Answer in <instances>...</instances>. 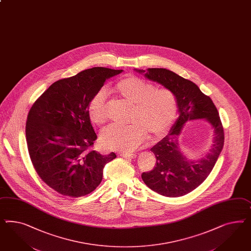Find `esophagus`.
<instances>
[{
  "mask_svg": "<svg viewBox=\"0 0 251 251\" xmlns=\"http://www.w3.org/2000/svg\"><path fill=\"white\" fill-rule=\"evenodd\" d=\"M120 156L126 158H136V154H132V153H120Z\"/></svg>",
  "mask_w": 251,
  "mask_h": 251,
  "instance_id": "34e87169",
  "label": "esophagus"
}]
</instances>
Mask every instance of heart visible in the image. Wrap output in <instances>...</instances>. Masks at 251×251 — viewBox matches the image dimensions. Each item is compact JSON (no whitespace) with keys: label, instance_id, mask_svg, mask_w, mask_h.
<instances>
[{"label":"heart","instance_id":"1","mask_svg":"<svg viewBox=\"0 0 251 251\" xmlns=\"http://www.w3.org/2000/svg\"><path fill=\"white\" fill-rule=\"evenodd\" d=\"M116 97L131 104L128 126L114 125L100 135V143L107 150L132 151L143 143L150 134L160 137L172 127L175 121L178 104L171 90L155 87L135 76L118 79L110 88ZM90 120L101 126L107 121L106 93L100 91L90 99L87 106Z\"/></svg>","mask_w":251,"mask_h":251}]
</instances>
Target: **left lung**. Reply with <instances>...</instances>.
I'll return each instance as SVG.
<instances>
[{
    "instance_id": "8db88e82",
    "label": "left lung",
    "mask_w": 251,
    "mask_h": 251,
    "mask_svg": "<svg viewBox=\"0 0 251 251\" xmlns=\"http://www.w3.org/2000/svg\"><path fill=\"white\" fill-rule=\"evenodd\" d=\"M135 71L146 79L158 82L174 93L179 117L170 133L151 148L157 165L141 177L152 191L167 197H179L200 185L212 172L224 147V129L218 111L209 96L201 92L193 81L166 69L152 68ZM203 119L213 127L214 136L208 152L200 159L191 160L180 150L178 136L184 125L190 121Z\"/></svg>"
}]
</instances>
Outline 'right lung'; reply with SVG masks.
I'll return each mask as SVG.
<instances>
[{"label": "right lung", "instance_id": "add662e5", "mask_svg": "<svg viewBox=\"0 0 251 251\" xmlns=\"http://www.w3.org/2000/svg\"><path fill=\"white\" fill-rule=\"evenodd\" d=\"M123 70L95 67L57 80L29 111L25 136L38 176L58 194L80 197L102 179L104 166L116 158L89 151L97 136L87 106L105 80Z\"/></svg>", "mask_w": 251, "mask_h": 251}]
</instances>
